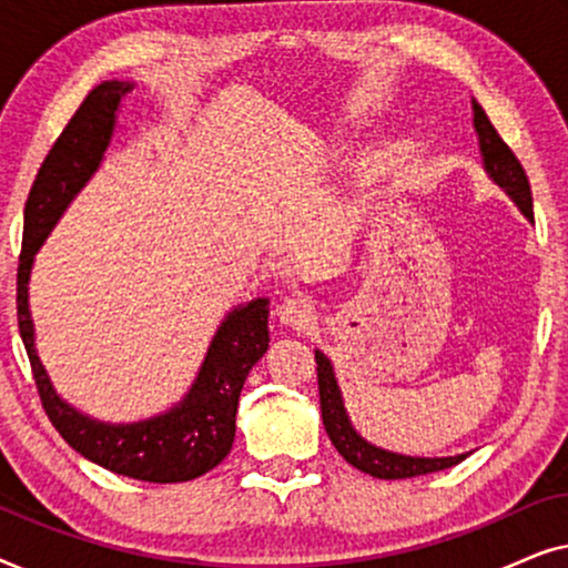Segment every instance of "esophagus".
Returning <instances> with one entry per match:
<instances>
[{"instance_id": "34e87169", "label": "esophagus", "mask_w": 568, "mask_h": 568, "mask_svg": "<svg viewBox=\"0 0 568 568\" xmlns=\"http://www.w3.org/2000/svg\"><path fill=\"white\" fill-rule=\"evenodd\" d=\"M276 317L286 325V328L305 331L315 321V307L313 302L305 297H286L282 305L276 307Z\"/></svg>"}]
</instances>
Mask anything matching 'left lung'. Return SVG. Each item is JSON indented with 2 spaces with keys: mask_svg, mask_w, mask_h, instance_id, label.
I'll list each match as a JSON object with an SVG mask.
<instances>
[{
  "mask_svg": "<svg viewBox=\"0 0 568 568\" xmlns=\"http://www.w3.org/2000/svg\"><path fill=\"white\" fill-rule=\"evenodd\" d=\"M473 126H476L478 144H480V158H484V168L491 181L515 201L519 212L532 222V193L530 181H527L525 168L519 165L515 152L509 150L507 142L499 136V131L494 129V123L488 121L484 108L473 100ZM317 364V390H321V410H323V426L328 432L333 447L338 449V455L346 463H352L356 470L369 473L375 478L385 480H398V478H414L426 476V473H437L453 465L463 463L468 455H455V457H410L387 453L383 447L369 445L367 439L359 437L356 429L348 422L344 398H341L336 375H333V364L323 352H315Z\"/></svg>",
  "mask_w": 568,
  "mask_h": 568,
  "instance_id": "8db88e82",
  "label": "left lung"
}]
</instances>
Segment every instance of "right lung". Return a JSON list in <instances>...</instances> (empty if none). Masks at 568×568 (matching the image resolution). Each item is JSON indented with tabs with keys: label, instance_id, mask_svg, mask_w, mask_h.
<instances>
[{
	"label": "right lung",
	"instance_id": "obj_1",
	"mask_svg": "<svg viewBox=\"0 0 568 568\" xmlns=\"http://www.w3.org/2000/svg\"><path fill=\"white\" fill-rule=\"evenodd\" d=\"M134 82H103L82 100L38 170L26 201V227L18 266V325L36 387L51 424L88 460L150 484H183L204 476L230 455L235 414L247 372L268 348V300H253L224 317L212 338L196 383L185 398L154 418L105 424L80 414L53 390L36 354L28 282L33 258L53 224L95 173L111 144L121 98Z\"/></svg>",
	"mask_w": 568,
	"mask_h": 568
}]
</instances>
